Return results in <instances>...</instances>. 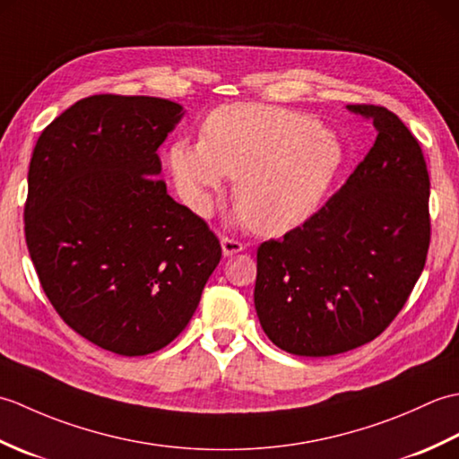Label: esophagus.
Segmentation results:
<instances>
[{
    "instance_id": "34e87169",
    "label": "esophagus",
    "mask_w": 459,
    "mask_h": 459,
    "mask_svg": "<svg viewBox=\"0 0 459 459\" xmlns=\"http://www.w3.org/2000/svg\"><path fill=\"white\" fill-rule=\"evenodd\" d=\"M221 247H222V255L227 256V258L229 256H235V255H238V252L245 250V247H242V242L227 238V237L221 238Z\"/></svg>"
}]
</instances>
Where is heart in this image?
Segmentation results:
<instances>
[{"instance_id":"b5f03b06","label":"heart","mask_w":459,"mask_h":459,"mask_svg":"<svg viewBox=\"0 0 459 459\" xmlns=\"http://www.w3.org/2000/svg\"><path fill=\"white\" fill-rule=\"evenodd\" d=\"M345 161L339 135L306 114L237 102L214 108L201 142L178 140L168 165L189 209L209 214L237 179V217L264 237L301 227L321 207Z\"/></svg>"}]
</instances>
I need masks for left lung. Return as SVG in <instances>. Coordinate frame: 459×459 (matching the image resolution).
Returning a JSON list of instances; mask_svg holds the SVG:
<instances>
[{"label":"left lung","instance_id":"obj_1","mask_svg":"<svg viewBox=\"0 0 459 459\" xmlns=\"http://www.w3.org/2000/svg\"><path fill=\"white\" fill-rule=\"evenodd\" d=\"M347 110L373 122V148L324 209L258 248L260 325L272 343L299 357L339 355L383 333L430 247L420 143L383 106Z\"/></svg>","mask_w":459,"mask_h":459}]
</instances>
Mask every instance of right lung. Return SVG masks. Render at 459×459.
<instances>
[{
  "mask_svg": "<svg viewBox=\"0 0 459 459\" xmlns=\"http://www.w3.org/2000/svg\"><path fill=\"white\" fill-rule=\"evenodd\" d=\"M183 116L155 96H89L47 126L29 165L25 240L45 294L116 355L171 343L221 260L219 238L158 179Z\"/></svg>",
  "mask_w": 459,
  "mask_h": 459,
  "instance_id": "right-lung-1",
  "label": "right lung"
}]
</instances>
